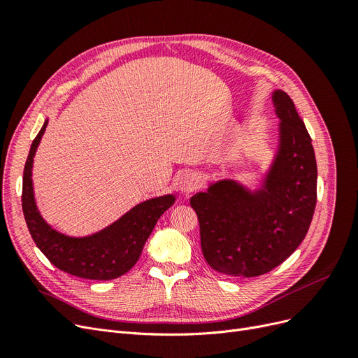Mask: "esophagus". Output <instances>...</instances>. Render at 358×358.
I'll return each mask as SVG.
<instances>
[{
	"label": "esophagus",
	"instance_id": "obj_1",
	"mask_svg": "<svg viewBox=\"0 0 358 358\" xmlns=\"http://www.w3.org/2000/svg\"><path fill=\"white\" fill-rule=\"evenodd\" d=\"M199 185H200V178L196 175V173H185L179 182V189L182 192L189 194L192 191H196Z\"/></svg>",
	"mask_w": 358,
	"mask_h": 358
}]
</instances>
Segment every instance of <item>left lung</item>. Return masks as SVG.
Wrapping results in <instances>:
<instances>
[{
    "label": "left lung",
    "mask_w": 358,
    "mask_h": 358,
    "mask_svg": "<svg viewBox=\"0 0 358 358\" xmlns=\"http://www.w3.org/2000/svg\"><path fill=\"white\" fill-rule=\"evenodd\" d=\"M280 148L266 188L254 196L231 180L191 197L208 264L227 276L254 278L273 270L306 237L317 206V159L294 101L273 94Z\"/></svg>",
    "instance_id": "left-lung-1"
}]
</instances>
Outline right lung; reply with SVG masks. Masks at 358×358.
Here are the masks:
<instances>
[{
    "instance_id": "obj_1",
    "label": "right lung",
    "mask_w": 358,
    "mask_h": 358,
    "mask_svg": "<svg viewBox=\"0 0 358 358\" xmlns=\"http://www.w3.org/2000/svg\"><path fill=\"white\" fill-rule=\"evenodd\" d=\"M46 127L48 121L32 140L24 169L22 210L32 241L53 266L73 276L92 280L122 276L137 263L149 234L159 216L175 203V197L164 196L140 203L110 227L83 239L55 231L38 213L31 179L32 158Z\"/></svg>"
}]
</instances>
